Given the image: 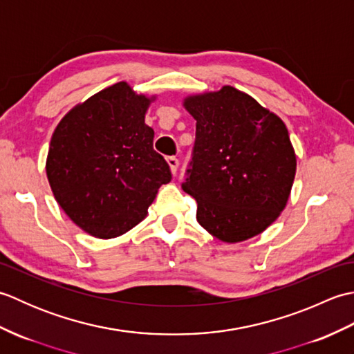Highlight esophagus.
<instances>
[{
  "label": "esophagus",
  "instance_id": "obj_1",
  "mask_svg": "<svg viewBox=\"0 0 354 354\" xmlns=\"http://www.w3.org/2000/svg\"><path fill=\"white\" fill-rule=\"evenodd\" d=\"M167 164H169V167H170V170H171L173 175H175V173L178 171V167H179V161H178V158H175V156H169V158H167Z\"/></svg>",
  "mask_w": 354,
  "mask_h": 354
}]
</instances>
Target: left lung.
I'll return each mask as SVG.
<instances>
[{"instance_id": "left-lung-1", "label": "left lung", "mask_w": 354, "mask_h": 354, "mask_svg": "<svg viewBox=\"0 0 354 354\" xmlns=\"http://www.w3.org/2000/svg\"><path fill=\"white\" fill-rule=\"evenodd\" d=\"M196 141L183 190L198 202L196 221L225 243L261 234L288 204L297 155L288 127L240 89L184 97Z\"/></svg>"}]
</instances>
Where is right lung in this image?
<instances>
[{
    "label": "right lung",
    "instance_id": "right-lung-1",
    "mask_svg": "<svg viewBox=\"0 0 354 354\" xmlns=\"http://www.w3.org/2000/svg\"><path fill=\"white\" fill-rule=\"evenodd\" d=\"M155 100L118 82L77 103L53 132L45 162L51 192L89 236L112 239L132 230L171 181L145 123Z\"/></svg>",
    "mask_w": 354,
    "mask_h": 354
}]
</instances>
